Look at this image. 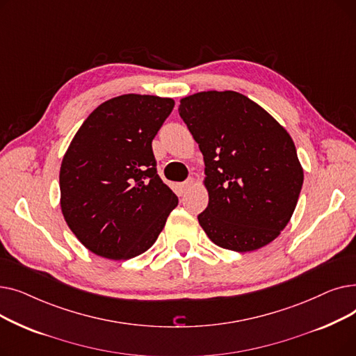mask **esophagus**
<instances>
[{
    "instance_id": "34e87169",
    "label": "esophagus",
    "mask_w": 356,
    "mask_h": 356,
    "mask_svg": "<svg viewBox=\"0 0 356 356\" xmlns=\"http://www.w3.org/2000/svg\"><path fill=\"white\" fill-rule=\"evenodd\" d=\"M193 184H195V180H193L192 177H189L188 180L183 181V183L180 184V192H181V193H188V192L193 188Z\"/></svg>"
}]
</instances>
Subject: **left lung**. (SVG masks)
Here are the masks:
<instances>
[{
  "label": "left lung",
  "instance_id": "left-lung-1",
  "mask_svg": "<svg viewBox=\"0 0 356 356\" xmlns=\"http://www.w3.org/2000/svg\"><path fill=\"white\" fill-rule=\"evenodd\" d=\"M179 114L204 161L208 208L197 220L225 250L248 252L274 241L289 223L303 168L284 127L234 90L197 92Z\"/></svg>",
  "mask_w": 356,
  "mask_h": 356
}]
</instances>
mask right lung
I'll return each mask as SVG.
<instances>
[{
	"mask_svg": "<svg viewBox=\"0 0 356 356\" xmlns=\"http://www.w3.org/2000/svg\"><path fill=\"white\" fill-rule=\"evenodd\" d=\"M173 106L127 93L93 109L74 134L60 165V208L90 252L118 261L145 252L177 207L152 147Z\"/></svg>",
	"mask_w": 356,
	"mask_h": 356,
	"instance_id": "add662e5",
	"label": "right lung"
}]
</instances>
